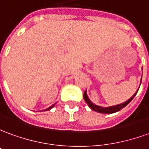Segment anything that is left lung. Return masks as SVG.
<instances>
[{
	"mask_svg": "<svg viewBox=\"0 0 149 149\" xmlns=\"http://www.w3.org/2000/svg\"><path fill=\"white\" fill-rule=\"evenodd\" d=\"M141 80H142V79H141ZM138 91H139V88H138V90L136 91V92H135V94L131 96L129 100H127V101H125L124 103H122V104H116V105H113V106H109V107H102V106H99V105H96V104H95L94 103H92V101L90 100V99L88 98V95H87V90H86L84 92V98L86 103L88 104V106L91 108L92 110L98 112V113H116V112L121 110V109H123L125 106H127V105L131 102V100H133V98H134L135 96V95L137 94Z\"/></svg>",
	"mask_w": 149,
	"mask_h": 149,
	"instance_id": "left-lung-1",
	"label": "left lung"
}]
</instances>
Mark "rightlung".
I'll return each mask as SVG.
<instances>
[{
  "mask_svg": "<svg viewBox=\"0 0 149 149\" xmlns=\"http://www.w3.org/2000/svg\"><path fill=\"white\" fill-rule=\"evenodd\" d=\"M54 105H55V104H53V105H52V106H50V107H49V108H48V109H45V110H44V111H47V110H49V109H52V108H53V106H54Z\"/></svg>",
  "mask_w": 149,
  "mask_h": 149,
  "instance_id": "1",
  "label": "right lung"
}]
</instances>
